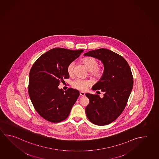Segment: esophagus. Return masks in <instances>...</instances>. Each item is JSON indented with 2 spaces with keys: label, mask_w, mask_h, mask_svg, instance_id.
Here are the masks:
<instances>
[{
  "label": "esophagus",
  "mask_w": 159,
  "mask_h": 159,
  "mask_svg": "<svg viewBox=\"0 0 159 159\" xmlns=\"http://www.w3.org/2000/svg\"><path fill=\"white\" fill-rule=\"evenodd\" d=\"M80 95L84 97V96H85V93L83 92H80Z\"/></svg>",
  "instance_id": "34e87169"
}]
</instances>
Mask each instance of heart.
<instances>
[{"label": "heart", "instance_id": "heart-1", "mask_svg": "<svg viewBox=\"0 0 159 159\" xmlns=\"http://www.w3.org/2000/svg\"><path fill=\"white\" fill-rule=\"evenodd\" d=\"M82 62L88 71H90V75L95 78L99 79L102 76L104 73V69L102 67H98V61L97 60L93 57H85L82 60ZM75 63L71 62L67 68V73L70 76L73 74ZM91 81L89 80H84L76 79L73 81L72 85L74 88L80 90H85L88 86L91 85Z\"/></svg>", "mask_w": 159, "mask_h": 159}]
</instances>
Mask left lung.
I'll list each match as a JSON object with an SVG mask.
<instances>
[{
    "mask_svg": "<svg viewBox=\"0 0 159 159\" xmlns=\"http://www.w3.org/2000/svg\"><path fill=\"white\" fill-rule=\"evenodd\" d=\"M84 55L99 60L104 67L103 75L92 87L103 92V97L86 93L90 101L86 117L96 125H108L120 116L128 102L134 85L131 69L122 56L106 48L89 51Z\"/></svg>",
    "mask_w": 159,
    "mask_h": 159,
    "instance_id": "1",
    "label": "left lung"
}]
</instances>
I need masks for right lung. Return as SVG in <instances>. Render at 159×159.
Segmentation results:
<instances>
[{"mask_svg":"<svg viewBox=\"0 0 159 159\" xmlns=\"http://www.w3.org/2000/svg\"><path fill=\"white\" fill-rule=\"evenodd\" d=\"M83 50L55 48L37 60L29 75L28 93L38 113L49 122L65 120L79 96V92L59 89L60 82L69 78L68 65L79 57Z\"/></svg>","mask_w":159,"mask_h":159,"instance_id":"obj_1","label":"right lung"}]
</instances>
